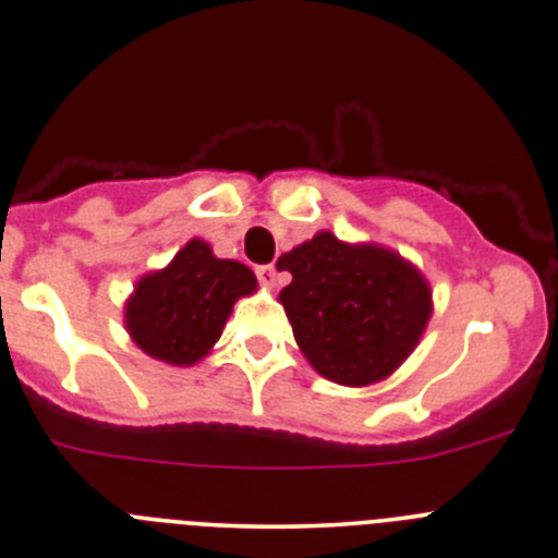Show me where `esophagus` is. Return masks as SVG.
<instances>
[{
    "instance_id": "esophagus-1",
    "label": "esophagus",
    "mask_w": 558,
    "mask_h": 558,
    "mask_svg": "<svg viewBox=\"0 0 558 558\" xmlns=\"http://www.w3.org/2000/svg\"><path fill=\"white\" fill-rule=\"evenodd\" d=\"M255 277L266 290H271V287H277V268L274 266H258L255 268Z\"/></svg>"
}]
</instances>
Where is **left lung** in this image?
Returning a JSON list of instances; mask_svg holds the SVG:
<instances>
[{
	"mask_svg": "<svg viewBox=\"0 0 558 558\" xmlns=\"http://www.w3.org/2000/svg\"><path fill=\"white\" fill-rule=\"evenodd\" d=\"M279 292L298 348L322 377L366 387L390 377L422 340L432 292L416 266L379 245H348L331 231L277 260Z\"/></svg>",
	"mask_w": 558,
	"mask_h": 558,
	"instance_id": "1",
	"label": "left lung"
}]
</instances>
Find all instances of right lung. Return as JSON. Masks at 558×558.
<instances>
[{"mask_svg": "<svg viewBox=\"0 0 558 558\" xmlns=\"http://www.w3.org/2000/svg\"><path fill=\"white\" fill-rule=\"evenodd\" d=\"M258 279L240 260H221L208 242L190 240L160 271L136 281L126 300V329L144 353L192 366L210 353L231 308Z\"/></svg>", "mask_w": 558, "mask_h": 558, "instance_id": "1", "label": "right lung"}]
</instances>
